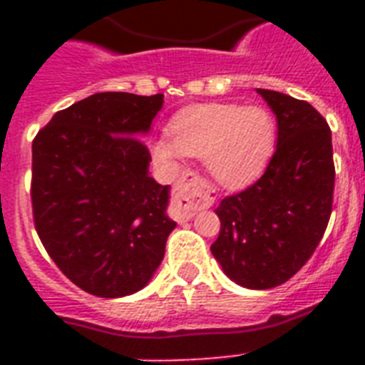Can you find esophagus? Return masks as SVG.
<instances>
[{
	"label": "esophagus",
	"mask_w": 365,
	"mask_h": 365,
	"mask_svg": "<svg viewBox=\"0 0 365 365\" xmlns=\"http://www.w3.org/2000/svg\"><path fill=\"white\" fill-rule=\"evenodd\" d=\"M214 189L206 180L199 178L193 172H187L185 176L178 180L176 193L172 199V208L178 220H191L200 208H208L214 205Z\"/></svg>",
	"instance_id": "34e87169"
}]
</instances>
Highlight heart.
Listing matches in <instances>:
<instances>
[{"instance_id":"1","label":"heart","mask_w":365,"mask_h":365,"mask_svg":"<svg viewBox=\"0 0 365 365\" xmlns=\"http://www.w3.org/2000/svg\"><path fill=\"white\" fill-rule=\"evenodd\" d=\"M277 143V125L261 106L208 104L178 113L170 140L155 143V157L168 166L182 155L206 160V168L225 187L252 182L267 166Z\"/></svg>"}]
</instances>
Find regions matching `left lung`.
Segmentation results:
<instances>
[{"mask_svg":"<svg viewBox=\"0 0 365 365\" xmlns=\"http://www.w3.org/2000/svg\"><path fill=\"white\" fill-rule=\"evenodd\" d=\"M277 115L274 155L263 176L216 208L214 257L233 282L277 288L314 254L334 205V148L328 123L309 102L257 88Z\"/></svg>","mask_w":365,"mask_h":365,"instance_id":"1","label":"left lung"}]
</instances>
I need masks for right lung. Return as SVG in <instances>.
Instances as JSON below:
<instances>
[{
    "label": "right lung",
    "mask_w": 365,
    "mask_h": 365,
    "mask_svg": "<svg viewBox=\"0 0 365 365\" xmlns=\"http://www.w3.org/2000/svg\"><path fill=\"white\" fill-rule=\"evenodd\" d=\"M163 94L98 93L56 111L31 143V208L43 246L98 297L142 289L176 223L168 185L149 176L148 134Z\"/></svg>",
    "instance_id": "right-lung-1"
}]
</instances>
